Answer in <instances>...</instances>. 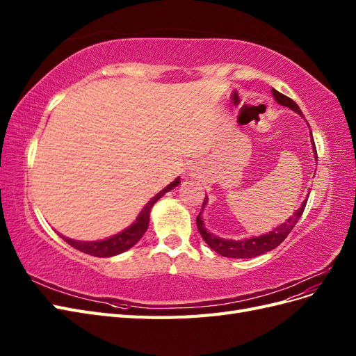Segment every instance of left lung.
Returning a JSON list of instances; mask_svg holds the SVG:
<instances>
[{"instance_id":"1","label":"left lung","mask_w":356,"mask_h":356,"mask_svg":"<svg viewBox=\"0 0 356 356\" xmlns=\"http://www.w3.org/2000/svg\"><path fill=\"white\" fill-rule=\"evenodd\" d=\"M272 93L279 104L284 106H288V108H291L301 115V110L298 108V105L293 99L288 98V96L282 95L281 92H277L275 89H272ZM310 135H312V132H310ZM312 144H314L315 157L318 160L314 138H312ZM207 200H208V197H204V200L202 203V211H203L204 204H207ZM306 203H307V199L301 203V207L298 208V211L293 215V217H289V220H286L282 225H279V227L275 229L273 232H268L267 234L258 236V238H251V239H245V241H225V239H220V238H217V236L211 234L209 232H207V229L203 227V221L200 218L202 212L197 215L196 224H197V230L202 234L203 241L207 242L211 250H213L215 252H218L220 255L229 257V258H252V257L261 255L264 252L275 250L276 246H279L285 241L286 236L291 233V230L294 229V225L298 222L301 213H303V211L306 208Z\"/></svg>"}]
</instances>
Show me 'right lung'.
Segmentation results:
<instances>
[{
    "instance_id": "obj_1",
    "label": "right lung",
    "mask_w": 356,
    "mask_h": 356,
    "mask_svg": "<svg viewBox=\"0 0 356 356\" xmlns=\"http://www.w3.org/2000/svg\"><path fill=\"white\" fill-rule=\"evenodd\" d=\"M178 184H179V178H177L174 182H170L166 188L157 193V195L145 204L144 209L141 211V213L138 215L136 221L131 225V227H127L126 230L113 236V238H110V239L98 241V242H80V241L67 239V238H63V236L62 238H63V241L68 242L72 248H75V250H79L84 254L93 255V257H113L117 254H122V252L127 251L129 248H132L147 232L148 221H149V211H152L153 204L161 196H165V193L174 190Z\"/></svg>"
}]
</instances>
